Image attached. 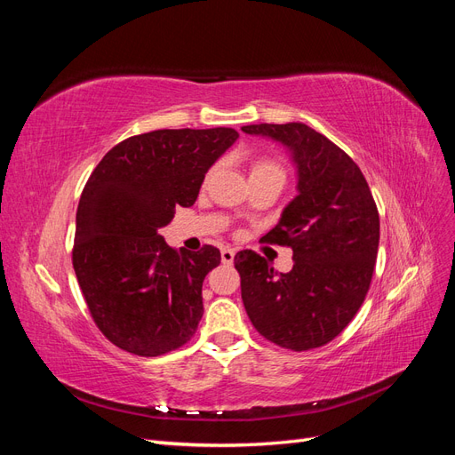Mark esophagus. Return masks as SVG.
Listing matches in <instances>:
<instances>
[{
    "label": "esophagus",
    "instance_id": "34e87169",
    "mask_svg": "<svg viewBox=\"0 0 455 455\" xmlns=\"http://www.w3.org/2000/svg\"><path fill=\"white\" fill-rule=\"evenodd\" d=\"M233 258H235V251L222 249V261H224V264H233Z\"/></svg>",
    "mask_w": 455,
    "mask_h": 455
}]
</instances>
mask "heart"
<instances>
[{"instance_id":"b5f03b06","label":"heart","mask_w":455,"mask_h":455,"mask_svg":"<svg viewBox=\"0 0 455 455\" xmlns=\"http://www.w3.org/2000/svg\"><path fill=\"white\" fill-rule=\"evenodd\" d=\"M252 172H283V171L279 169L277 163L264 159V161H258V163L254 164V171H252Z\"/></svg>"}]
</instances>
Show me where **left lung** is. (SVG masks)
<instances>
[{
	"instance_id": "1",
	"label": "left lung",
	"mask_w": 455,
	"mask_h": 455,
	"mask_svg": "<svg viewBox=\"0 0 455 455\" xmlns=\"http://www.w3.org/2000/svg\"><path fill=\"white\" fill-rule=\"evenodd\" d=\"M241 131L281 144L298 178V196L264 235L291 246L292 271L277 275L252 251L235 254L246 315L281 347H321L353 321L370 288L379 244L374 197L346 151L304 123Z\"/></svg>"
}]
</instances>
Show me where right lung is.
<instances>
[{"mask_svg":"<svg viewBox=\"0 0 455 455\" xmlns=\"http://www.w3.org/2000/svg\"><path fill=\"white\" fill-rule=\"evenodd\" d=\"M235 129H163L119 142L96 164L76 216L74 269L102 334L157 356L196 334L203 281L220 251L176 252L161 237L176 206L196 203L204 174L235 144Z\"/></svg>","mask_w":455,"mask_h":455,"instance_id":"right-lung-1","label":"right lung"}]
</instances>
